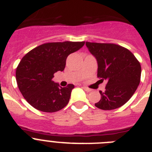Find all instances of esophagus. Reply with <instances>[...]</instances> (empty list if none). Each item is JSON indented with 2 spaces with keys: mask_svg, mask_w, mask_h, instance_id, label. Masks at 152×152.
Here are the masks:
<instances>
[{
  "mask_svg": "<svg viewBox=\"0 0 152 152\" xmlns=\"http://www.w3.org/2000/svg\"><path fill=\"white\" fill-rule=\"evenodd\" d=\"M83 89L85 91H87V92H91V91H92V90H91V88H87V87H83Z\"/></svg>",
  "mask_w": 152,
  "mask_h": 152,
  "instance_id": "1",
  "label": "esophagus"
}]
</instances>
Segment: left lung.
<instances>
[{"label":"left lung","mask_w":152,"mask_h":152,"mask_svg":"<svg viewBox=\"0 0 152 152\" xmlns=\"http://www.w3.org/2000/svg\"><path fill=\"white\" fill-rule=\"evenodd\" d=\"M97 61V77L107 81L105 91H100L97 108L110 110L124 105L136 91L141 78V65L127 49L113 43L86 42Z\"/></svg>","instance_id":"8db88e82"}]
</instances>
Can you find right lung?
I'll use <instances>...</instances> for the list:
<instances>
[{
    "label": "right lung",
    "mask_w": 152,
    "mask_h": 152,
    "mask_svg": "<svg viewBox=\"0 0 152 152\" xmlns=\"http://www.w3.org/2000/svg\"><path fill=\"white\" fill-rule=\"evenodd\" d=\"M84 43L48 42L36 47L23 57L16 71V80L19 90L32 107L42 112L54 113L67 106L75 86L69 84L61 88L52 78L56 72L64 71L67 57Z\"/></svg>",
    "instance_id": "1"
}]
</instances>
